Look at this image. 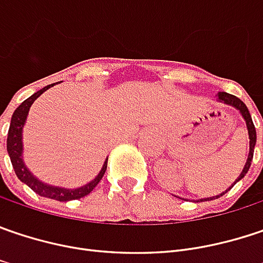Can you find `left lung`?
<instances>
[{"instance_id":"obj_1","label":"left lung","mask_w":263,"mask_h":263,"mask_svg":"<svg viewBox=\"0 0 263 263\" xmlns=\"http://www.w3.org/2000/svg\"><path fill=\"white\" fill-rule=\"evenodd\" d=\"M216 100H217V102H222V104H226V105H231V107H234L235 110H238L239 115H241L242 119L246 120V126H247V132H249V156H247V161H246V165H244V168H242L241 174H239L238 177L235 178L234 184L229 187V189H232V187L238 183L239 180L247 174V171H249V168H250V165H252L253 152H255V146H256V129H255V125H253V120H252V116H250V113H249V108L246 107V104L239 100V98L234 97V95H231V93H226V92H219V93L216 95ZM229 189H226V191L220 193V195L211 196V198H202V199H198L196 202H199V201H211V199H217V198H220L222 195H224V193L228 192Z\"/></svg>"}]
</instances>
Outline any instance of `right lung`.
Instances as JSON below:
<instances>
[{"instance_id": "right-lung-1", "label": "right lung", "mask_w": 263, "mask_h": 263, "mask_svg": "<svg viewBox=\"0 0 263 263\" xmlns=\"http://www.w3.org/2000/svg\"><path fill=\"white\" fill-rule=\"evenodd\" d=\"M53 85L46 86L43 89H40L39 92H35L34 95H31L28 100H25L13 113L11 116V122H10V128H8L7 135V152L10 156L11 165L14 168V173L17 178L25 183L26 186H29L35 193H39L40 196L44 198H50V199H56V201H72V199H80L86 195L92 192L95 189V186L101 181V178L104 176L105 170H107V161L108 158H105V161L102 163V168L100 173L92 178L89 183H86L80 187L76 189H68V187H62V186H53L49 183L41 181L39 177H35L29 168L25 165L24 161V126L26 123V117L29 113L31 105L34 104V101L39 98L41 93H44L47 89H50Z\"/></svg>"}]
</instances>
